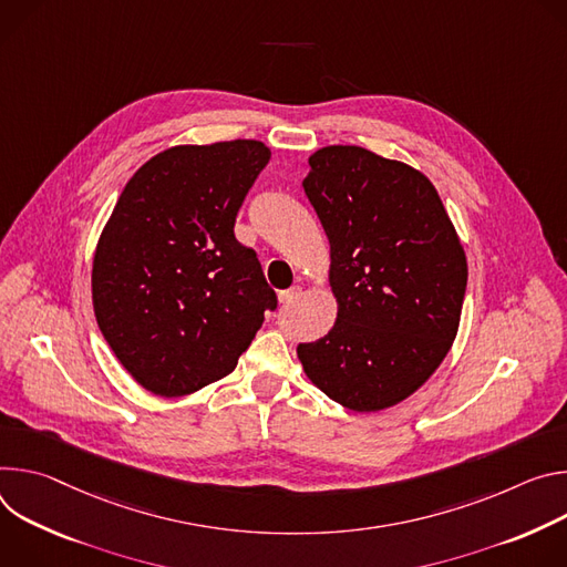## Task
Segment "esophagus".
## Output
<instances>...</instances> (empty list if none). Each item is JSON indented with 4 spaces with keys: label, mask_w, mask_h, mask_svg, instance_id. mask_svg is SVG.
I'll list each match as a JSON object with an SVG mask.
<instances>
[{
    "label": "esophagus",
    "mask_w": 567,
    "mask_h": 567,
    "mask_svg": "<svg viewBox=\"0 0 567 567\" xmlns=\"http://www.w3.org/2000/svg\"><path fill=\"white\" fill-rule=\"evenodd\" d=\"M299 295H301V286H292V288L279 292V301H281L284 306H288V303H292Z\"/></svg>",
    "instance_id": "esophagus-1"
}]
</instances>
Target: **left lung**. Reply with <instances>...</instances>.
<instances>
[{"mask_svg": "<svg viewBox=\"0 0 567 567\" xmlns=\"http://www.w3.org/2000/svg\"><path fill=\"white\" fill-rule=\"evenodd\" d=\"M303 194L331 243L333 329L297 347L308 379L353 412L416 392L460 327L466 257L432 182L360 146L310 155Z\"/></svg>", "mask_w": 567, "mask_h": 567, "instance_id": "8db88e82", "label": "left lung"}]
</instances>
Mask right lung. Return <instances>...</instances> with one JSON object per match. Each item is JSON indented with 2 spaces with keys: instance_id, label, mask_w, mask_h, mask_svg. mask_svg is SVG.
Wrapping results in <instances>:
<instances>
[{
  "instance_id": "obj_1",
  "label": "right lung",
  "mask_w": 567,
  "mask_h": 567,
  "mask_svg": "<svg viewBox=\"0 0 567 567\" xmlns=\"http://www.w3.org/2000/svg\"><path fill=\"white\" fill-rule=\"evenodd\" d=\"M270 162L255 140L175 146L125 184L92 268L96 322L118 362L159 396L234 371L266 310H277L236 214Z\"/></svg>"
}]
</instances>
